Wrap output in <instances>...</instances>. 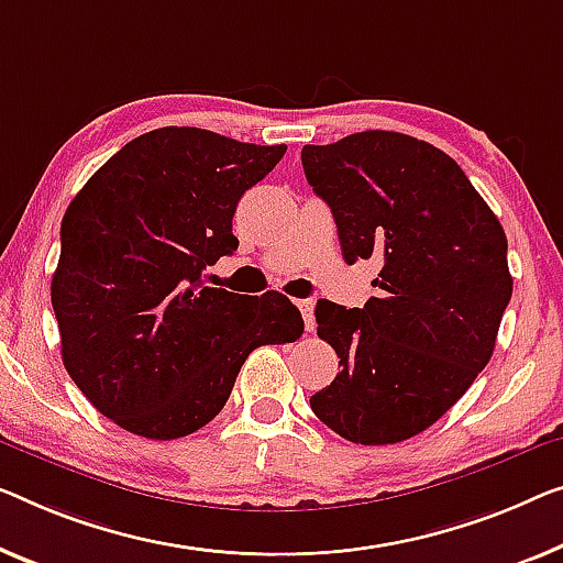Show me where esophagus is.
Masks as SVG:
<instances>
[{"label":"esophagus","mask_w":563,"mask_h":563,"mask_svg":"<svg viewBox=\"0 0 563 563\" xmlns=\"http://www.w3.org/2000/svg\"><path fill=\"white\" fill-rule=\"evenodd\" d=\"M296 306L300 313H303V321H306V331H313L316 329V316H313V300L310 298H300L296 300Z\"/></svg>","instance_id":"1"}]
</instances>
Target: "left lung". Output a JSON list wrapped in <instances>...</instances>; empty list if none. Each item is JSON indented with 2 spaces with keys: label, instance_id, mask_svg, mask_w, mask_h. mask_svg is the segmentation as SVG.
I'll return each mask as SVG.
<instances>
[{
  "label": "left lung",
  "instance_id": "left-lung-1",
  "mask_svg": "<svg viewBox=\"0 0 563 563\" xmlns=\"http://www.w3.org/2000/svg\"><path fill=\"white\" fill-rule=\"evenodd\" d=\"M300 162L346 263H382L364 308L318 300V335L341 372L310 409L356 444L415 438L490 362L514 292L506 232L455 158L407 133L308 144Z\"/></svg>",
  "mask_w": 563,
  "mask_h": 563
}]
</instances>
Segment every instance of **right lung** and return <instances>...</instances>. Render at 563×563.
<instances>
[{
  "instance_id": "right-lung-1",
  "label": "right lung",
  "mask_w": 563,
  "mask_h": 563,
  "mask_svg": "<svg viewBox=\"0 0 563 563\" xmlns=\"http://www.w3.org/2000/svg\"><path fill=\"white\" fill-rule=\"evenodd\" d=\"M283 154L285 144L166 125L129 141L67 207L49 288L63 364L123 430L187 438L222 412L250 351L303 333L280 292L201 280L238 250V201Z\"/></svg>"
}]
</instances>
